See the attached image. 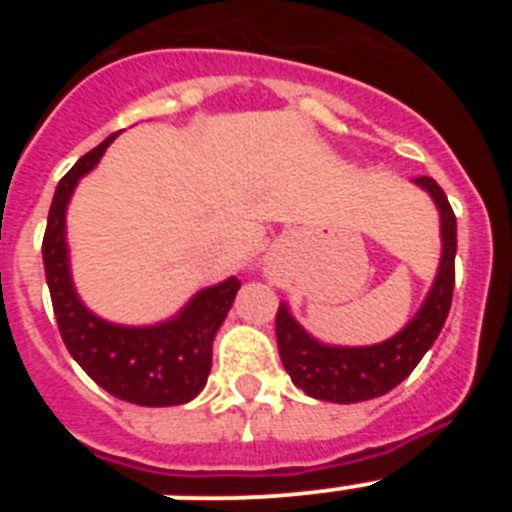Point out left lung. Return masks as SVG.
I'll return each mask as SVG.
<instances>
[{
    "mask_svg": "<svg viewBox=\"0 0 512 512\" xmlns=\"http://www.w3.org/2000/svg\"><path fill=\"white\" fill-rule=\"evenodd\" d=\"M413 182L431 194L441 212L443 248L431 292L415 312V318L397 336L374 343V346H328L312 338L289 315L287 305H279L277 346L282 364L292 382L315 400L348 405V402H364L387 395L418 366L446 323L451 297H454L456 215L449 205V197L431 176H418Z\"/></svg>",
    "mask_w": 512,
    "mask_h": 512,
    "instance_id": "8db88e82",
    "label": "left lung"
}]
</instances>
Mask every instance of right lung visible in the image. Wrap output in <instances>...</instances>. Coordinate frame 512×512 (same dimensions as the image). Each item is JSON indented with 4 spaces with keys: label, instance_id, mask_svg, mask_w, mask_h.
Wrapping results in <instances>:
<instances>
[{
    "label": "right lung",
    "instance_id": "right-lung-1",
    "mask_svg": "<svg viewBox=\"0 0 512 512\" xmlns=\"http://www.w3.org/2000/svg\"><path fill=\"white\" fill-rule=\"evenodd\" d=\"M117 135L81 156L58 182L43 235L45 282L61 338L76 364L107 390L143 408L184 405L200 395L212 366V341L241 282L235 277L200 289L179 315L156 325H115L97 318L76 295L66 246V207L84 174L99 164Z\"/></svg>",
    "mask_w": 512,
    "mask_h": 512
}]
</instances>
